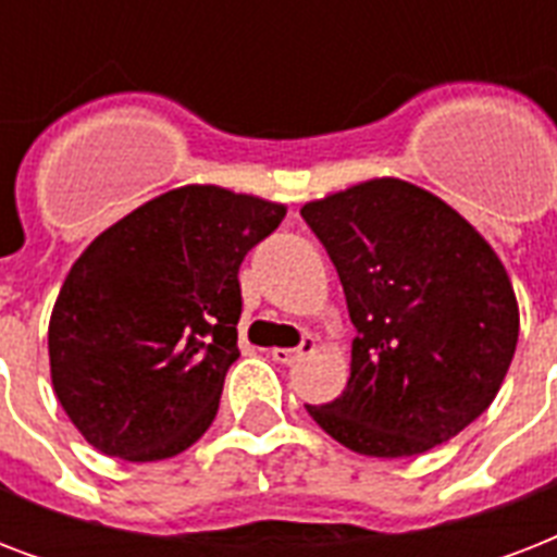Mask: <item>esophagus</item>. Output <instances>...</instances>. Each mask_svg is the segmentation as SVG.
I'll use <instances>...</instances> for the list:
<instances>
[{"instance_id":"obj_1","label":"esophagus","mask_w":557,"mask_h":557,"mask_svg":"<svg viewBox=\"0 0 557 557\" xmlns=\"http://www.w3.org/2000/svg\"><path fill=\"white\" fill-rule=\"evenodd\" d=\"M314 347H318V344H314V338H304V344H300V347H295V349H292V347H274V349H271V358H274L277 364L292 367V364H297V361H300L304 356L314 352Z\"/></svg>"}]
</instances>
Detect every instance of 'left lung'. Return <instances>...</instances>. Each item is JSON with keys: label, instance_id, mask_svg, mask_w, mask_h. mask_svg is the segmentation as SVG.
Instances as JSON below:
<instances>
[{"label": "left lung", "instance_id": "8db88e82", "mask_svg": "<svg viewBox=\"0 0 557 557\" xmlns=\"http://www.w3.org/2000/svg\"><path fill=\"white\" fill-rule=\"evenodd\" d=\"M300 216L338 269L356 326L347 389L309 416L364 457H416L485 413L520 314L494 248L440 196L370 178Z\"/></svg>", "mask_w": 557, "mask_h": 557}]
</instances>
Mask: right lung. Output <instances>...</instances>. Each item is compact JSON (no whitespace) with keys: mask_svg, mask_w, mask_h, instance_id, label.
<instances>
[{"mask_svg":"<svg viewBox=\"0 0 557 557\" xmlns=\"http://www.w3.org/2000/svg\"><path fill=\"white\" fill-rule=\"evenodd\" d=\"M283 216L277 201L187 185L126 213L77 257L48 323V358L83 440L156 462L208 431L239 358V265Z\"/></svg>","mask_w":557,"mask_h":557,"instance_id":"1","label":"right lung"}]
</instances>
